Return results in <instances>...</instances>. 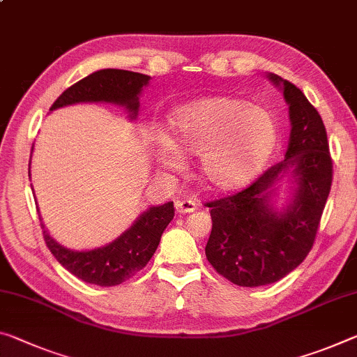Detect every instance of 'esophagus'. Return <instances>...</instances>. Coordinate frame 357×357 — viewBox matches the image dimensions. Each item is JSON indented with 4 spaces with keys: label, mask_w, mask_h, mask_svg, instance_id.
<instances>
[{
    "label": "esophagus",
    "mask_w": 357,
    "mask_h": 357,
    "mask_svg": "<svg viewBox=\"0 0 357 357\" xmlns=\"http://www.w3.org/2000/svg\"><path fill=\"white\" fill-rule=\"evenodd\" d=\"M176 211L179 214L194 213V211H197V202L192 200V199H185V200L176 202Z\"/></svg>",
    "instance_id": "34e87169"
}]
</instances>
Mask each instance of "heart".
<instances>
[{"label": "heart", "mask_w": 357, "mask_h": 357, "mask_svg": "<svg viewBox=\"0 0 357 357\" xmlns=\"http://www.w3.org/2000/svg\"><path fill=\"white\" fill-rule=\"evenodd\" d=\"M173 139L157 133V158L179 169L184 155L200 154V173L209 188L234 190L268 160L278 141V122L267 107L235 97H208L179 106L169 117Z\"/></svg>", "instance_id": "1"}]
</instances>
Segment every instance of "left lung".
I'll list each match as a JSON object with an SVG mask.
<instances>
[{"mask_svg": "<svg viewBox=\"0 0 357 357\" xmlns=\"http://www.w3.org/2000/svg\"><path fill=\"white\" fill-rule=\"evenodd\" d=\"M289 106L291 133L284 160L270 167L238 194L208 203L213 229L208 262L219 275L243 287L271 284L303 262L313 246L332 184L326 127L301 89L268 73ZM291 194L278 205L279 185Z\"/></svg>", "mask_w": 357, "mask_h": 357, "instance_id": "left-lung-1", "label": "left lung"}]
</instances>
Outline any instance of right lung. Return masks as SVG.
Returning a JSON list of instances; mask_svg holds the SVG:
<instances>
[{
    "label": "right lung",
    "mask_w": 357,
    "mask_h": 357,
    "mask_svg": "<svg viewBox=\"0 0 357 357\" xmlns=\"http://www.w3.org/2000/svg\"><path fill=\"white\" fill-rule=\"evenodd\" d=\"M149 81L151 76L148 75L114 68L95 71L66 89L50 106V111L76 103H111L123 107L128 112L130 121H135L139 111V97L149 86ZM28 176H31L30 165ZM173 216V202L149 206L116 240L89 251H75L60 245L44 227L43 219H39L44 240L54 257L76 278L107 287L121 284L146 267Z\"/></svg>",
    "instance_id": "obj_1"
}]
</instances>
